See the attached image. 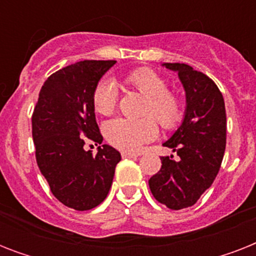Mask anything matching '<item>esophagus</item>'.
<instances>
[{
  "label": "esophagus",
  "instance_id": "esophagus-1",
  "mask_svg": "<svg viewBox=\"0 0 256 256\" xmlns=\"http://www.w3.org/2000/svg\"><path fill=\"white\" fill-rule=\"evenodd\" d=\"M120 154H122V156H124V158H136V156H138V154H136V152H122Z\"/></svg>",
  "mask_w": 256,
  "mask_h": 256
}]
</instances>
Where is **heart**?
Masks as SVG:
<instances>
[{"mask_svg":"<svg viewBox=\"0 0 256 256\" xmlns=\"http://www.w3.org/2000/svg\"><path fill=\"white\" fill-rule=\"evenodd\" d=\"M124 85L136 88L148 98L142 120L116 118L106 122L104 134L114 148L136 152L156 136V121L164 130H175L184 118V104L180 96L168 90V84L160 74L150 68L132 70L124 78ZM92 104L94 112L100 116H110L118 104V90L110 81H100L92 90ZM152 116L154 118H151Z\"/></svg>","mask_w":256,"mask_h":256,"instance_id":"1","label":"heart"}]
</instances>
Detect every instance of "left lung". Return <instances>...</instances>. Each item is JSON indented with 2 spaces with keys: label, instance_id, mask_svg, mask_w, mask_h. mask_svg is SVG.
<instances>
[{
  "label": "left lung",
  "instance_id": "obj_1",
  "mask_svg": "<svg viewBox=\"0 0 256 256\" xmlns=\"http://www.w3.org/2000/svg\"><path fill=\"white\" fill-rule=\"evenodd\" d=\"M186 90L187 108L182 124L164 146L176 152L160 156L162 168L148 179L154 198L171 210L198 202L212 184L226 150V108L218 86L202 72L186 64H164Z\"/></svg>",
  "mask_w": 256,
  "mask_h": 256
}]
</instances>
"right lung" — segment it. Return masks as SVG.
Segmentation results:
<instances>
[{
	"label": "right lung",
	"mask_w": 256,
	"mask_h": 256,
	"mask_svg": "<svg viewBox=\"0 0 256 256\" xmlns=\"http://www.w3.org/2000/svg\"><path fill=\"white\" fill-rule=\"evenodd\" d=\"M116 61H80L53 73L41 88L32 132L36 160L50 191L65 206L92 210L112 187L120 152L108 144L86 152L85 142L100 144L92 94L100 77Z\"/></svg>",
	"instance_id": "right-lung-1"
}]
</instances>
